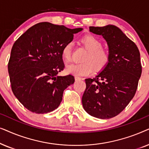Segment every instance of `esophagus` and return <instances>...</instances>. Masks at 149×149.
<instances>
[{
	"label": "esophagus",
	"instance_id": "34e87169",
	"mask_svg": "<svg viewBox=\"0 0 149 149\" xmlns=\"http://www.w3.org/2000/svg\"><path fill=\"white\" fill-rule=\"evenodd\" d=\"M74 79H75V81H79V80H81V79H81V77H79L75 76L74 77Z\"/></svg>",
	"mask_w": 149,
	"mask_h": 149
}]
</instances>
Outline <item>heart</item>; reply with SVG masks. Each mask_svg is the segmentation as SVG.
Returning a JSON list of instances; mask_svg holds the SVG:
<instances>
[{"instance_id": "obj_1", "label": "heart", "mask_w": 149, "mask_h": 149, "mask_svg": "<svg viewBox=\"0 0 149 149\" xmlns=\"http://www.w3.org/2000/svg\"><path fill=\"white\" fill-rule=\"evenodd\" d=\"M81 42L89 52L83 59L84 62L72 63L67 65L66 72L77 76H87L93 70H103L109 64L110 56L109 52L102 47V43L98 38L92 35H87L81 38ZM72 42H68L64 46L62 56L66 62L71 60Z\"/></svg>"}]
</instances>
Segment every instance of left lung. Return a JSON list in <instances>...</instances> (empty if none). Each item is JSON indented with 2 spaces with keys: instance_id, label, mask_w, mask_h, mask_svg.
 <instances>
[{
  "instance_id": "left-lung-1",
  "label": "left lung",
  "mask_w": 149,
  "mask_h": 149,
  "mask_svg": "<svg viewBox=\"0 0 149 149\" xmlns=\"http://www.w3.org/2000/svg\"><path fill=\"white\" fill-rule=\"evenodd\" d=\"M89 32L104 38L110 60L94 78L85 79L83 107L91 116L110 119L119 115L135 95L142 73L140 52L136 45L117 26H91Z\"/></svg>"
}]
</instances>
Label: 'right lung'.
Listing matches in <instances>:
<instances>
[{"label":"right lung","mask_w":149,"mask_h":149,"mask_svg":"<svg viewBox=\"0 0 149 149\" xmlns=\"http://www.w3.org/2000/svg\"><path fill=\"white\" fill-rule=\"evenodd\" d=\"M82 30L41 22L13 44L8 64L11 89L30 111L47 113L60 106L64 89L74 82L72 75H58L64 68L62 49Z\"/></svg>","instance_id":"add662e5"}]
</instances>
